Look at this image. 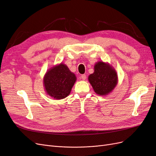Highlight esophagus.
<instances>
[{"label":"esophagus","instance_id":"1","mask_svg":"<svg viewBox=\"0 0 156 156\" xmlns=\"http://www.w3.org/2000/svg\"><path fill=\"white\" fill-rule=\"evenodd\" d=\"M86 75H84V74H83V75H81V78L83 79V80H85L86 79Z\"/></svg>","mask_w":156,"mask_h":156}]
</instances>
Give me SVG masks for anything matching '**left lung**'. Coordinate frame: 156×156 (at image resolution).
I'll list each match as a JSON object with an SVG mask.
<instances>
[{
  "label": "left lung",
  "mask_w": 156,
  "mask_h": 156,
  "mask_svg": "<svg viewBox=\"0 0 156 156\" xmlns=\"http://www.w3.org/2000/svg\"><path fill=\"white\" fill-rule=\"evenodd\" d=\"M88 79L97 94L107 96L117 85L118 75L111 65L99 61L94 65V72L89 75Z\"/></svg>",
  "instance_id": "left-lung-1"
}]
</instances>
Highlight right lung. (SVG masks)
<instances>
[{
	"mask_svg": "<svg viewBox=\"0 0 156 156\" xmlns=\"http://www.w3.org/2000/svg\"><path fill=\"white\" fill-rule=\"evenodd\" d=\"M75 75L66 65L60 63L47 71L44 77V87L48 95L56 100L66 98L76 81Z\"/></svg>",
	"mask_w": 156,
	"mask_h": 156,
	"instance_id": "1",
	"label": "right lung"
}]
</instances>
